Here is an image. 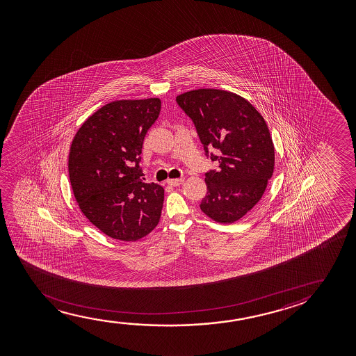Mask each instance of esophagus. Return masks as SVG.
I'll use <instances>...</instances> for the list:
<instances>
[{
  "mask_svg": "<svg viewBox=\"0 0 356 356\" xmlns=\"http://www.w3.org/2000/svg\"><path fill=\"white\" fill-rule=\"evenodd\" d=\"M184 179H171L168 180V185L170 186H180L181 184H184Z\"/></svg>",
  "mask_w": 356,
  "mask_h": 356,
  "instance_id": "esophagus-1",
  "label": "esophagus"
}]
</instances>
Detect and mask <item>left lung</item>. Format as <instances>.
I'll return each mask as SVG.
<instances>
[{"label":"left lung","mask_w":356,"mask_h":356,"mask_svg":"<svg viewBox=\"0 0 356 356\" xmlns=\"http://www.w3.org/2000/svg\"><path fill=\"white\" fill-rule=\"evenodd\" d=\"M176 102L192 119L205 154L218 170L205 174L200 209L210 219L232 224L261 200L275 166V147L261 114L238 95L216 88L181 93ZM216 149L217 154H209Z\"/></svg>","instance_id":"1"}]
</instances>
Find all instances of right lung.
Returning <instances> with one entry per match:
<instances>
[{"label":"right lung","instance_id":"add662e5","mask_svg":"<svg viewBox=\"0 0 356 356\" xmlns=\"http://www.w3.org/2000/svg\"><path fill=\"white\" fill-rule=\"evenodd\" d=\"M159 98L122 99L93 113L74 136L69 179L79 208L103 234L132 242L156 229L164 188L146 184L142 145L161 113Z\"/></svg>","mask_w":356,"mask_h":356}]
</instances>
